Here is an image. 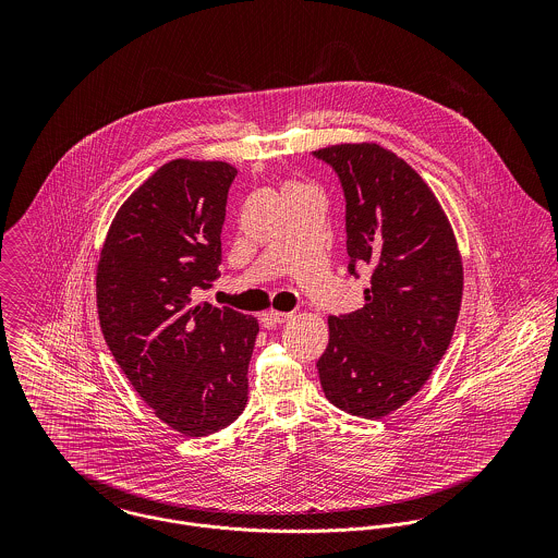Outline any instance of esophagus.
I'll list each match as a JSON object with an SVG mask.
<instances>
[{
	"label": "esophagus",
	"mask_w": 558,
	"mask_h": 558,
	"mask_svg": "<svg viewBox=\"0 0 558 558\" xmlns=\"http://www.w3.org/2000/svg\"><path fill=\"white\" fill-rule=\"evenodd\" d=\"M292 318V314H283V312H266V314H262V324L266 326V328H272V326H277V324H283V322H288V319Z\"/></svg>",
	"instance_id": "obj_1"
}]
</instances>
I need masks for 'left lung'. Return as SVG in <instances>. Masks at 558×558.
<instances>
[{
    "mask_svg": "<svg viewBox=\"0 0 558 558\" xmlns=\"http://www.w3.org/2000/svg\"><path fill=\"white\" fill-rule=\"evenodd\" d=\"M314 157L343 189L350 275L372 268L363 310L328 318L322 391L354 416L380 418L421 391L445 356L462 303V257L436 195L398 155L339 144Z\"/></svg>",
    "mask_w": 558,
    "mask_h": 558,
    "instance_id": "obj_1",
    "label": "left lung"
}]
</instances>
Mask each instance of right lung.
<instances>
[{
	"label": "right lung",
	"instance_id": "add662e5",
	"mask_svg": "<svg viewBox=\"0 0 558 558\" xmlns=\"http://www.w3.org/2000/svg\"><path fill=\"white\" fill-rule=\"evenodd\" d=\"M236 167L175 159L118 210L100 251L96 307L105 341L162 423L208 436L246 405L257 319L195 305L221 275V230Z\"/></svg>",
	"mask_w": 558,
	"mask_h": 558
}]
</instances>
